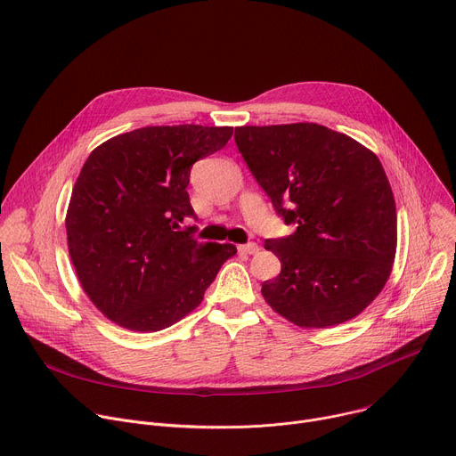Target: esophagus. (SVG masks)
<instances>
[{
    "label": "esophagus",
    "instance_id": "esophagus-1",
    "mask_svg": "<svg viewBox=\"0 0 456 456\" xmlns=\"http://www.w3.org/2000/svg\"><path fill=\"white\" fill-rule=\"evenodd\" d=\"M238 251H240L241 255H255V253L258 251V243L247 241V243H243V245H238Z\"/></svg>",
    "mask_w": 456,
    "mask_h": 456
}]
</instances>
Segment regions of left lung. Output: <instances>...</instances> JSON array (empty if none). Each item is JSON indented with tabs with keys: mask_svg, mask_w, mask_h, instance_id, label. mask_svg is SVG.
Listing matches in <instances>:
<instances>
[{
	"mask_svg": "<svg viewBox=\"0 0 456 456\" xmlns=\"http://www.w3.org/2000/svg\"><path fill=\"white\" fill-rule=\"evenodd\" d=\"M234 142L276 215L295 232L265 240L281 273L265 302L300 327L360 314L386 285L396 253V207L380 159L318 123L236 127Z\"/></svg>",
	"mask_w": 456,
	"mask_h": 456,
	"instance_id": "obj_1",
	"label": "left lung"
}]
</instances>
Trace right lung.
Wrapping results in <instances>:
<instances>
[{
  "label": "right lung",
  "instance_id": "obj_1",
  "mask_svg": "<svg viewBox=\"0 0 456 456\" xmlns=\"http://www.w3.org/2000/svg\"><path fill=\"white\" fill-rule=\"evenodd\" d=\"M232 127H143L91 152L67 211L69 253L81 287L118 325L151 333L203 300L231 243H200L187 185L192 165L231 140Z\"/></svg>",
  "mask_w": 456,
  "mask_h": 456
}]
</instances>
